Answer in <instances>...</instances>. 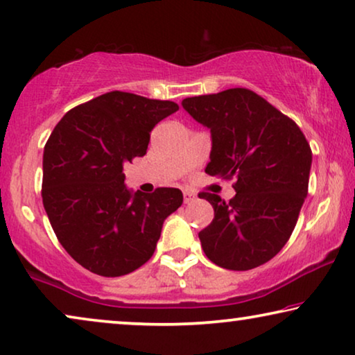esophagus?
<instances>
[{"instance_id":"obj_1","label":"esophagus","mask_w":355,"mask_h":355,"mask_svg":"<svg viewBox=\"0 0 355 355\" xmlns=\"http://www.w3.org/2000/svg\"><path fill=\"white\" fill-rule=\"evenodd\" d=\"M196 198H197V196L193 192H189V191L184 192V203H192Z\"/></svg>"}]
</instances>
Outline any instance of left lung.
Listing matches in <instances>:
<instances>
[{"label": "left lung", "instance_id": "left-lung-1", "mask_svg": "<svg viewBox=\"0 0 355 355\" xmlns=\"http://www.w3.org/2000/svg\"><path fill=\"white\" fill-rule=\"evenodd\" d=\"M182 108L210 129L205 173L234 179L230 202L202 192L215 218L198 232L213 263L252 270L273 259L293 234L309 191L312 150L299 125L247 89L182 100Z\"/></svg>", "mask_w": 355, "mask_h": 355}]
</instances>
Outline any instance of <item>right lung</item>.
Listing matches in <instances>:
<instances>
[{
	"label": "right lung",
	"mask_w": 355,
	"mask_h": 355,
	"mask_svg": "<svg viewBox=\"0 0 355 355\" xmlns=\"http://www.w3.org/2000/svg\"><path fill=\"white\" fill-rule=\"evenodd\" d=\"M174 101L110 92L67 111L43 150V207L77 263L100 276H123L153 255L182 192H134L124 164L147 153L150 132L176 113Z\"/></svg>",
	"instance_id": "right-lung-1"
}]
</instances>
